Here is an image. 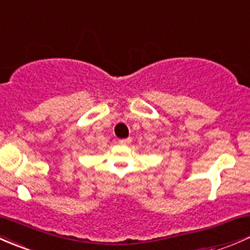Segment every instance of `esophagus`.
Wrapping results in <instances>:
<instances>
[{"label":"esophagus","instance_id":"esophagus-1","mask_svg":"<svg viewBox=\"0 0 250 250\" xmlns=\"http://www.w3.org/2000/svg\"><path fill=\"white\" fill-rule=\"evenodd\" d=\"M131 142V138H125V140H119V144L122 146H125V144H128Z\"/></svg>","mask_w":250,"mask_h":250}]
</instances>
